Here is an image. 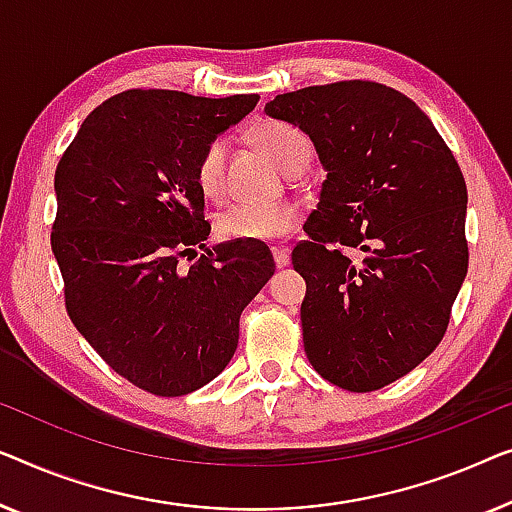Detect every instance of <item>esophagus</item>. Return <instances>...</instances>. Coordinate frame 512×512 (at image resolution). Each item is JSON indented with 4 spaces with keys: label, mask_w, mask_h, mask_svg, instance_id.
<instances>
[{
    "label": "esophagus",
    "mask_w": 512,
    "mask_h": 512,
    "mask_svg": "<svg viewBox=\"0 0 512 512\" xmlns=\"http://www.w3.org/2000/svg\"><path fill=\"white\" fill-rule=\"evenodd\" d=\"M273 262H276L278 269H285L290 264V248H273Z\"/></svg>",
    "instance_id": "esophagus-1"
}]
</instances>
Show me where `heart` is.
Returning <instances> with one entry per match:
<instances>
[{"instance_id":"obj_1","label":"heart","mask_w":512,"mask_h":512,"mask_svg":"<svg viewBox=\"0 0 512 512\" xmlns=\"http://www.w3.org/2000/svg\"><path fill=\"white\" fill-rule=\"evenodd\" d=\"M253 139L269 160L287 171L301 160H311V143L301 129L287 122H262L255 127ZM227 141L213 139L201 150L194 178L208 199L225 194ZM299 208L292 204H234L218 215L215 229L225 241H276L297 225Z\"/></svg>"}]
</instances>
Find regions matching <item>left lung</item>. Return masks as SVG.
<instances>
[{"mask_svg":"<svg viewBox=\"0 0 512 512\" xmlns=\"http://www.w3.org/2000/svg\"><path fill=\"white\" fill-rule=\"evenodd\" d=\"M264 113L308 134L327 171L292 250L308 362L343 390H380L448 329L469 269L462 171L427 113L387 85H313Z\"/></svg>","mask_w":512,"mask_h":512,"instance_id":"obj_1","label":"left lung"}]
</instances>
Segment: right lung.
I'll list each match as a JSON object with an SVG mask.
<instances>
[{"instance_id":"obj_1","label":"right lung","mask_w":512,"mask_h":512,"mask_svg":"<svg viewBox=\"0 0 512 512\" xmlns=\"http://www.w3.org/2000/svg\"><path fill=\"white\" fill-rule=\"evenodd\" d=\"M257 95L127 90L99 104L55 171L50 234L67 313L99 357L157 397H183L222 373L243 308L273 276L262 241L206 248L194 167L246 118ZM207 253L190 270L178 256Z\"/></svg>"}]
</instances>
